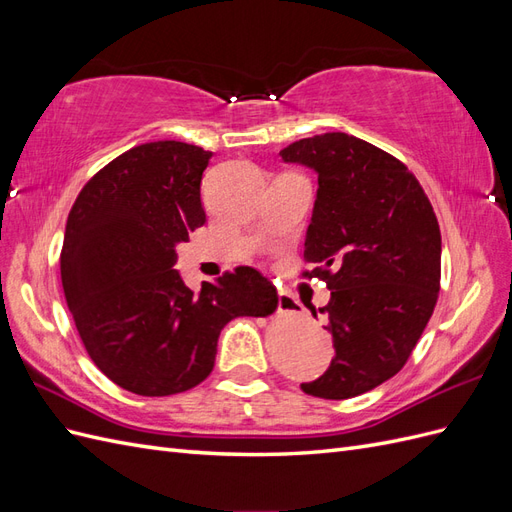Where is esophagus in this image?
Returning a JSON list of instances; mask_svg holds the SVG:
<instances>
[{
    "instance_id": "1",
    "label": "esophagus",
    "mask_w": 512,
    "mask_h": 512,
    "mask_svg": "<svg viewBox=\"0 0 512 512\" xmlns=\"http://www.w3.org/2000/svg\"><path fill=\"white\" fill-rule=\"evenodd\" d=\"M299 307H301V303L297 301V297H292L290 292H284V290L277 292V312L294 314V312H299Z\"/></svg>"
}]
</instances>
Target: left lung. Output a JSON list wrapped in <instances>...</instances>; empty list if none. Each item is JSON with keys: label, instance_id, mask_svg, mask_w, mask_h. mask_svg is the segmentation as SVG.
<instances>
[{"label": "left lung", "instance_id": "8db88e82", "mask_svg": "<svg viewBox=\"0 0 512 512\" xmlns=\"http://www.w3.org/2000/svg\"><path fill=\"white\" fill-rule=\"evenodd\" d=\"M280 156L318 175L305 260L320 265L312 273L331 290L320 314L335 356L301 389L322 399L356 397L406 365L433 314L442 256L436 213L406 164L356 136L301 138Z\"/></svg>", "mask_w": 512, "mask_h": 512}]
</instances>
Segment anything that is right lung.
I'll list each match as a JSON object with an SVG mask.
<instances>
[{"instance_id":"add662e5","label":"right lung","mask_w":512,"mask_h":512,"mask_svg":"<svg viewBox=\"0 0 512 512\" xmlns=\"http://www.w3.org/2000/svg\"><path fill=\"white\" fill-rule=\"evenodd\" d=\"M213 153L158 141L121 153L81 190L66 222L61 284L85 350L106 378L145 397L194 389L237 316H269L275 286L252 267L194 292L177 245L205 224L200 181Z\"/></svg>"}]
</instances>
